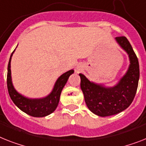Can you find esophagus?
<instances>
[{"label":"esophagus","mask_w":146,"mask_h":146,"mask_svg":"<svg viewBox=\"0 0 146 146\" xmlns=\"http://www.w3.org/2000/svg\"><path fill=\"white\" fill-rule=\"evenodd\" d=\"M80 69H81V68H80L79 66H78V67H77V70H78V72H79V71H80Z\"/></svg>","instance_id":"esophagus-1"}]
</instances>
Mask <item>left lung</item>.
Returning a JSON list of instances; mask_svg holds the SVG:
<instances>
[{"mask_svg": "<svg viewBox=\"0 0 146 146\" xmlns=\"http://www.w3.org/2000/svg\"><path fill=\"white\" fill-rule=\"evenodd\" d=\"M115 40L127 53L130 61L127 70L116 84L107 86L90 81L84 74H79L80 88L87 108L102 117L115 115L127 109L135 97L139 82V62L129 41L125 36L115 37Z\"/></svg>", "mask_w": 146, "mask_h": 146, "instance_id": "1", "label": "left lung"}]
</instances>
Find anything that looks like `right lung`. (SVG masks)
Instances as JSON below:
<instances>
[{"label": "right lung", "mask_w": 146, "mask_h": 146, "mask_svg": "<svg viewBox=\"0 0 146 146\" xmlns=\"http://www.w3.org/2000/svg\"><path fill=\"white\" fill-rule=\"evenodd\" d=\"M15 49L14 50V51ZM13 51L9 58L7 68V88L11 99L15 105L25 112V113L33 117H44L50 115L56 110L60 102V94L62 89L67 83L68 78L74 73V69H71L64 74L60 75L56 80L51 92L42 98H31L26 97L19 93L13 86L12 76H11V60L13 55Z\"/></svg>", "instance_id": "right-lung-1"}]
</instances>
